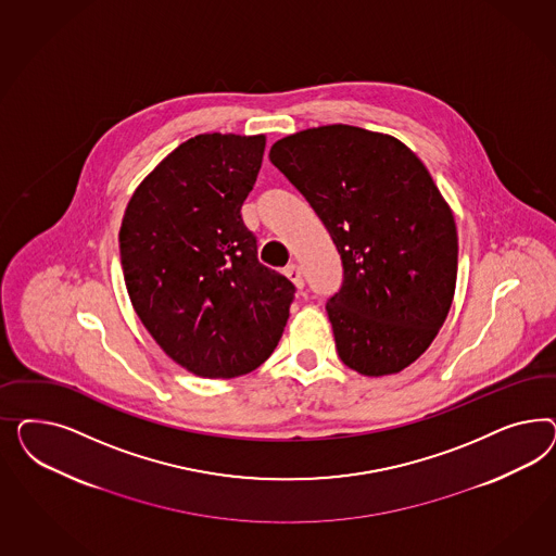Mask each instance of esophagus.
I'll list each match as a JSON object with an SVG mask.
<instances>
[{
    "label": "esophagus",
    "mask_w": 556,
    "mask_h": 556,
    "mask_svg": "<svg viewBox=\"0 0 556 556\" xmlns=\"http://www.w3.org/2000/svg\"><path fill=\"white\" fill-rule=\"evenodd\" d=\"M286 277L293 283V286L298 287V289H302L303 287V277L302 270L298 265H289L286 269Z\"/></svg>",
    "instance_id": "obj_1"
}]
</instances>
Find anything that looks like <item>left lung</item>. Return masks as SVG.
<instances>
[{
	"label": "left lung",
	"instance_id": "left-lung-1",
	"mask_svg": "<svg viewBox=\"0 0 556 556\" xmlns=\"http://www.w3.org/2000/svg\"><path fill=\"white\" fill-rule=\"evenodd\" d=\"M269 159L342 258L344 281L326 303L340 361L365 377L409 367L455 298V216L430 170L395 136L349 124L286 136Z\"/></svg>",
	"mask_w": 556,
	"mask_h": 556
}]
</instances>
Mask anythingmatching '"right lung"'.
I'll return each mask as SVG.
<instances>
[{
  "instance_id": "add662e5",
  "label": "right lung",
  "mask_w": 556,
  "mask_h": 556,
  "mask_svg": "<svg viewBox=\"0 0 556 556\" xmlns=\"http://www.w3.org/2000/svg\"><path fill=\"white\" fill-rule=\"evenodd\" d=\"M265 135H198L136 187L119 228L130 302L156 344L205 379L261 367L283 334L295 287L258 263L240 207Z\"/></svg>"
}]
</instances>
